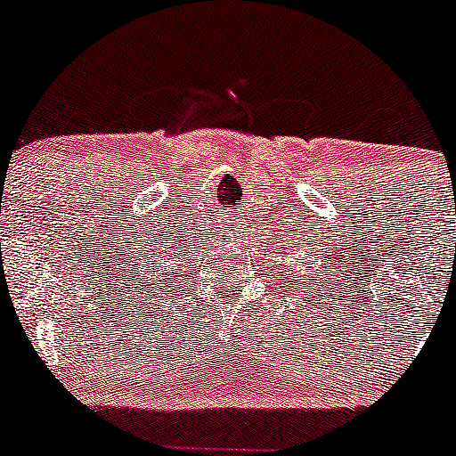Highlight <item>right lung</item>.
Segmentation results:
<instances>
[{"mask_svg": "<svg viewBox=\"0 0 456 456\" xmlns=\"http://www.w3.org/2000/svg\"><path fill=\"white\" fill-rule=\"evenodd\" d=\"M168 260H173L171 256H157L155 251H151V257H148V265H143V267L148 269L146 276H148V294H151L152 299H157L159 297V292H167V288H173L171 281H173V267L168 265ZM159 287L160 289L157 290L156 288Z\"/></svg>", "mask_w": 456, "mask_h": 456, "instance_id": "1", "label": "right lung"}]
</instances>
